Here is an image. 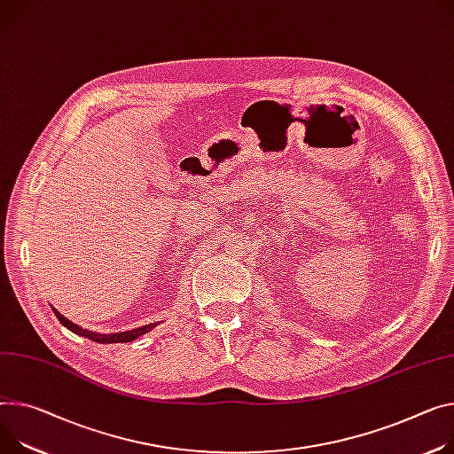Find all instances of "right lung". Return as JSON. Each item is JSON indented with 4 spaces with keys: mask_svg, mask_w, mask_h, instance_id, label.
<instances>
[{
    "mask_svg": "<svg viewBox=\"0 0 454 454\" xmlns=\"http://www.w3.org/2000/svg\"><path fill=\"white\" fill-rule=\"evenodd\" d=\"M52 310H54V315H56V318L68 329V331H73V333H76V334H80V336H85V338H89V340H92V341H98V343H127V341H132V340H136L137 336H142V334H147L151 329H154L156 327V324H149V325H144V327H137V329H132V331H125V333H113V334H99V333H92V331H89V329H83V327H80V325H76V324H73L71 320H67L63 315H59V312L52 307Z\"/></svg>",
    "mask_w": 454,
    "mask_h": 454,
    "instance_id": "obj_1",
    "label": "right lung"
}]
</instances>
